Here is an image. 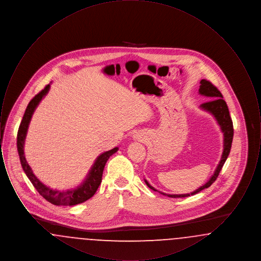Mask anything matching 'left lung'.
Here are the masks:
<instances>
[{"label":"left lung","instance_id":"8db88e82","mask_svg":"<svg viewBox=\"0 0 261 261\" xmlns=\"http://www.w3.org/2000/svg\"><path fill=\"white\" fill-rule=\"evenodd\" d=\"M199 92L200 95L205 96L210 99L207 101L201 103L200 108L202 110L206 111V112H211V114L216 118L218 124L220 125V128H221V130L224 133V149L222 158H221V161L219 162L215 172L211 176V178L207 181V183H205L203 186L197 189L196 191H194L190 194H185V195H169V194H164V193L160 192L162 195L167 196L169 198H187V197H190V196H194V195L199 193L200 191L211 187L212 183H214V181L217 179L218 175L220 173V171L223 167L224 163L226 162V160H227V158L230 153L231 147H232L233 135H234L233 121H232V118L230 116L227 103L223 99V96H222L221 92L206 79H201ZM145 182H146V184L148 185L149 189L158 192V190H155L153 187L149 185L147 180H145Z\"/></svg>","mask_w":261,"mask_h":261}]
</instances>
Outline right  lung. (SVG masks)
I'll use <instances>...</instances> for the list:
<instances>
[{"mask_svg": "<svg viewBox=\"0 0 261 261\" xmlns=\"http://www.w3.org/2000/svg\"><path fill=\"white\" fill-rule=\"evenodd\" d=\"M49 89H50V85H47L41 92H39L37 95L29 101L26 108L24 115L22 117V120L20 122L18 132H17L16 145H17L18 155L26 176L31 181L34 188L37 190L38 193L44 199L55 205H75V204L86 201L87 199H91L95 195L101 182V176H102L105 165L108 162V160L110 159V156H112L114 152L118 150V148H114L109 151H105L103 153H101L96 160L94 165L92 166L91 171L88 174L87 179L83 182V184H81L76 189L67 190V191L53 190L49 187L44 185L41 181H39V179H37V177L33 174L29 164L25 160L23 147H24L25 137L27 133L28 125L31 120L32 114L35 111V109L37 108L41 99H43L49 92Z\"/></svg>", "mask_w": 261, "mask_h": 261, "instance_id": "add662e5", "label": "right lung"}]
</instances>
